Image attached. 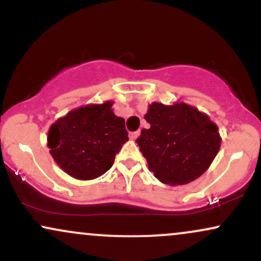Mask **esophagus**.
Wrapping results in <instances>:
<instances>
[{"instance_id": "34e87169", "label": "esophagus", "mask_w": 261, "mask_h": 261, "mask_svg": "<svg viewBox=\"0 0 261 261\" xmlns=\"http://www.w3.org/2000/svg\"><path fill=\"white\" fill-rule=\"evenodd\" d=\"M140 134H141L140 130L134 131V133H130V138H131V140H136V138L140 136Z\"/></svg>"}]
</instances>
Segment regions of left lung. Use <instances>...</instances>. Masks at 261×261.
<instances>
[{"instance_id":"obj_1","label":"left lung","mask_w":261,"mask_h":261,"mask_svg":"<svg viewBox=\"0 0 261 261\" xmlns=\"http://www.w3.org/2000/svg\"><path fill=\"white\" fill-rule=\"evenodd\" d=\"M144 119L150 124L136 140L148 169L165 184L183 186L206 172L222 138L208 115L189 106L153 102Z\"/></svg>"}]
</instances>
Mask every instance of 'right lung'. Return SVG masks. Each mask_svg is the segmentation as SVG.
<instances>
[{
  "label": "right lung",
  "mask_w": 261,
  "mask_h": 261,
  "mask_svg": "<svg viewBox=\"0 0 261 261\" xmlns=\"http://www.w3.org/2000/svg\"><path fill=\"white\" fill-rule=\"evenodd\" d=\"M112 106L113 102L107 101L79 107L49 128V151L71 177L89 180L106 173L128 141L125 120L114 114Z\"/></svg>",
  "instance_id": "right-lung-1"
}]
</instances>
